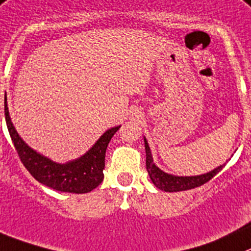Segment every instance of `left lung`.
Listing matches in <instances>:
<instances>
[{"instance_id": "obj_1", "label": "left lung", "mask_w": 251, "mask_h": 251, "mask_svg": "<svg viewBox=\"0 0 251 251\" xmlns=\"http://www.w3.org/2000/svg\"><path fill=\"white\" fill-rule=\"evenodd\" d=\"M144 145H145V154H147V170L149 174V177L151 182L154 183L155 187L159 190L165 191V192H178V191H186L191 190V188L199 187V186L203 185L207 181L211 180L213 176H216L222 169L224 168L226 164L219 165L214 170L209 171V173L202 174V175L197 176H176L173 174H168L163 171L161 169L157 168L155 165L154 160H152L151 150H150L149 144H148L147 139L144 137Z\"/></svg>"}]
</instances>
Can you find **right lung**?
<instances>
[{
	"mask_svg": "<svg viewBox=\"0 0 251 251\" xmlns=\"http://www.w3.org/2000/svg\"><path fill=\"white\" fill-rule=\"evenodd\" d=\"M4 116L9 135L14 148L20 155L21 161L30 175L43 185L70 193H87L96 188L103 181L104 156L108 143L121 126L106 130L96 143L87 151L75 160L68 163H55L49 157L39 154L32 149L20 134L17 133L11 121L7 106V97L4 96Z\"/></svg>",
	"mask_w": 251,
	"mask_h": 251,
	"instance_id": "add662e5",
	"label": "right lung"
}]
</instances>
